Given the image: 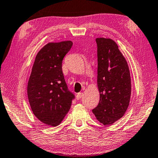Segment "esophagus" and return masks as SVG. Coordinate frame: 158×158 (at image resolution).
<instances>
[{
	"instance_id": "esophagus-1",
	"label": "esophagus",
	"mask_w": 158,
	"mask_h": 158,
	"mask_svg": "<svg viewBox=\"0 0 158 158\" xmlns=\"http://www.w3.org/2000/svg\"><path fill=\"white\" fill-rule=\"evenodd\" d=\"M82 94H82V92H80V93L77 94V96H76V98H77V100H80V99L81 98V97L82 96Z\"/></svg>"
}]
</instances>
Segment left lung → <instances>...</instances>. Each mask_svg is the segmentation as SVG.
<instances>
[{"instance_id": "obj_1", "label": "left lung", "mask_w": 158, "mask_h": 158, "mask_svg": "<svg viewBox=\"0 0 158 158\" xmlns=\"http://www.w3.org/2000/svg\"><path fill=\"white\" fill-rule=\"evenodd\" d=\"M97 85L100 101L92 112L99 122L111 125L123 117L131 96V78L125 57L114 40L96 38Z\"/></svg>"}]
</instances>
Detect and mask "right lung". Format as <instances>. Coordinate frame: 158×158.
Returning <instances> with one entry per match:
<instances>
[{
	"label": "right lung",
	"mask_w": 158,
	"mask_h": 158,
	"mask_svg": "<svg viewBox=\"0 0 158 158\" xmlns=\"http://www.w3.org/2000/svg\"><path fill=\"white\" fill-rule=\"evenodd\" d=\"M72 45L71 41L47 44L33 64L27 87L28 101L33 114L46 125L60 124L75 97L68 89L62 68Z\"/></svg>",
	"instance_id": "obj_1"
}]
</instances>
